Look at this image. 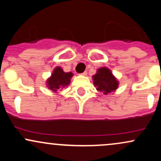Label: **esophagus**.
Returning <instances> with one entry per match:
<instances>
[{"label":"esophagus","instance_id":"esophagus-1","mask_svg":"<svg viewBox=\"0 0 161 161\" xmlns=\"http://www.w3.org/2000/svg\"><path fill=\"white\" fill-rule=\"evenodd\" d=\"M80 75H87V72L86 71H85L84 73H81Z\"/></svg>","mask_w":161,"mask_h":161}]
</instances>
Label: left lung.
Instances as JSON below:
<instances>
[{
    "instance_id": "obj_1",
    "label": "left lung",
    "mask_w": 161,
    "mask_h": 161,
    "mask_svg": "<svg viewBox=\"0 0 161 161\" xmlns=\"http://www.w3.org/2000/svg\"><path fill=\"white\" fill-rule=\"evenodd\" d=\"M94 85L97 91L108 95L114 92L117 88L119 82H117L111 71L107 67H102L97 69V73L93 75Z\"/></svg>"
}]
</instances>
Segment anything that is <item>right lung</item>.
<instances>
[{
  "label": "right lung",
  "instance_id": "obj_1",
  "mask_svg": "<svg viewBox=\"0 0 161 161\" xmlns=\"http://www.w3.org/2000/svg\"><path fill=\"white\" fill-rule=\"evenodd\" d=\"M73 75L71 72L65 73L61 67L57 66L53 69L51 76L47 80V86L51 91L57 92L58 89H63V88L69 84Z\"/></svg>",
  "mask_w": 161,
  "mask_h": 161
}]
</instances>
